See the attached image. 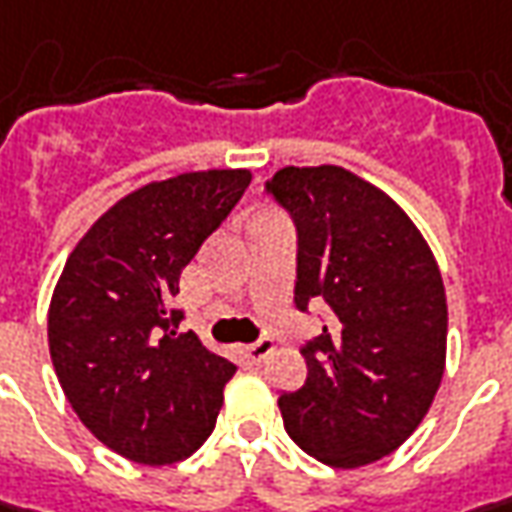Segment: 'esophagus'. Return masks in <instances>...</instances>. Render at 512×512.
Returning <instances> with one entry per match:
<instances>
[{
    "instance_id": "obj_1",
    "label": "esophagus",
    "mask_w": 512,
    "mask_h": 512,
    "mask_svg": "<svg viewBox=\"0 0 512 512\" xmlns=\"http://www.w3.org/2000/svg\"><path fill=\"white\" fill-rule=\"evenodd\" d=\"M272 351H274L272 340H257V343H252V345H243V357H246V362H252V365L266 360Z\"/></svg>"
}]
</instances>
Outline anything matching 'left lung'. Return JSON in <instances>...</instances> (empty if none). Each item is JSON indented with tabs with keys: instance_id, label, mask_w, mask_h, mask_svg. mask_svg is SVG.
<instances>
[{
	"instance_id": "obj_1",
	"label": "left lung",
	"mask_w": 512,
	"mask_h": 512,
	"mask_svg": "<svg viewBox=\"0 0 512 512\" xmlns=\"http://www.w3.org/2000/svg\"><path fill=\"white\" fill-rule=\"evenodd\" d=\"M266 192L297 223V309L328 306L306 385L277 399L283 425L323 465H371L419 428L445 374L439 263L408 212L348 169L283 167Z\"/></svg>"
}]
</instances>
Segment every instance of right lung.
Instances as JSON below:
<instances>
[{"label": "right lung", "instance_id": "1", "mask_svg": "<svg viewBox=\"0 0 512 512\" xmlns=\"http://www.w3.org/2000/svg\"><path fill=\"white\" fill-rule=\"evenodd\" d=\"M249 169L152 181L115 201L76 243L47 309L64 397L101 445L138 465H175L209 439L235 362L175 331L184 266L232 212Z\"/></svg>", "mask_w": 512, "mask_h": 512}]
</instances>
